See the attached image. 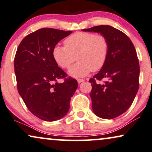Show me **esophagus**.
Here are the masks:
<instances>
[{
	"label": "esophagus",
	"instance_id": "34e87169",
	"mask_svg": "<svg viewBox=\"0 0 152 152\" xmlns=\"http://www.w3.org/2000/svg\"><path fill=\"white\" fill-rule=\"evenodd\" d=\"M84 80H85L84 79H82V78H79V79H78V80H77V81H78V83H80L83 82Z\"/></svg>",
	"mask_w": 152,
	"mask_h": 152
}]
</instances>
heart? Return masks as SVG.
I'll return each mask as SVG.
<instances>
[{
	"label": "heart",
	"mask_w": 152,
	"mask_h": 152,
	"mask_svg": "<svg viewBox=\"0 0 152 152\" xmlns=\"http://www.w3.org/2000/svg\"><path fill=\"white\" fill-rule=\"evenodd\" d=\"M64 46L56 45L53 48L55 61L63 69L69 68L73 62H78L69 69L74 77H83L89 73L100 70L109 55V41L102 34L79 31L67 37Z\"/></svg>",
	"instance_id": "b5f03b06"
}]
</instances>
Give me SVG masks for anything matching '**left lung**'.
<instances>
[{
    "label": "left lung",
    "mask_w": 152,
    "mask_h": 152,
    "mask_svg": "<svg viewBox=\"0 0 152 152\" xmlns=\"http://www.w3.org/2000/svg\"><path fill=\"white\" fill-rule=\"evenodd\" d=\"M83 31L100 33L109 41V55L99 73L90 78V96L92 108L97 116L105 119L116 118L131 106L139 89L140 64L132 41L120 30L109 25H100ZM108 81L99 84L98 80Z\"/></svg>",
    "instance_id": "obj_1"
}]
</instances>
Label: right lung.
I'll return each mask as SVG.
<instances>
[{
  "label": "right lung",
  "instance_id": "obj_1",
  "mask_svg": "<svg viewBox=\"0 0 152 152\" xmlns=\"http://www.w3.org/2000/svg\"><path fill=\"white\" fill-rule=\"evenodd\" d=\"M72 31L40 28L21 41L14 59L19 94L28 110L45 121H54L68 112L71 97L78 88L74 78L58 66L53 56L57 43ZM64 82L59 84L58 79Z\"/></svg>",
  "mask_w": 152,
  "mask_h": 152
}]
</instances>
